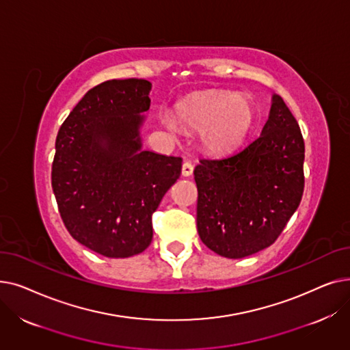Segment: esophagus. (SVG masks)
Instances as JSON below:
<instances>
[{"label":"esophagus","instance_id":"esophagus-1","mask_svg":"<svg viewBox=\"0 0 350 350\" xmlns=\"http://www.w3.org/2000/svg\"><path fill=\"white\" fill-rule=\"evenodd\" d=\"M193 170H194V167H193V164L190 161L183 163V165H181V174L183 176L190 177L193 174Z\"/></svg>","mask_w":350,"mask_h":350}]
</instances>
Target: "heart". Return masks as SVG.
<instances>
[{"instance_id":"b5f03b06","label":"heart","mask_w":350,"mask_h":350,"mask_svg":"<svg viewBox=\"0 0 350 350\" xmlns=\"http://www.w3.org/2000/svg\"><path fill=\"white\" fill-rule=\"evenodd\" d=\"M174 120L191 131H203L207 150L227 153L248 135L254 109L247 99L231 92H203L181 102L176 107Z\"/></svg>"}]
</instances>
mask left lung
I'll list each match as a JSON object with an SVG mask.
<instances>
[{
    "mask_svg": "<svg viewBox=\"0 0 350 350\" xmlns=\"http://www.w3.org/2000/svg\"><path fill=\"white\" fill-rule=\"evenodd\" d=\"M304 159L299 124L273 95L258 137L230 156L201 159L196 165L201 241L232 260L272 245L301 203Z\"/></svg>",
    "mask_w": 350,
    "mask_h": 350,
    "instance_id": "left-lung-1",
    "label": "left lung"
}]
</instances>
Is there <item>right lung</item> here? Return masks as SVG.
I'll list each match as a JSON object with an SVG mask.
<instances>
[{"label":"right lung","mask_w":350,"mask_h":350,"mask_svg":"<svg viewBox=\"0 0 350 350\" xmlns=\"http://www.w3.org/2000/svg\"><path fill=\"white\" fill-rule=\"evenodd\" d=\"M152 83L112 79L88 90L62 123L52 189L78 243L107 258L143 252L152 215L181 173V157L142 150V115Z\"/></svg>","instance_id":"1"}]
</instances>
